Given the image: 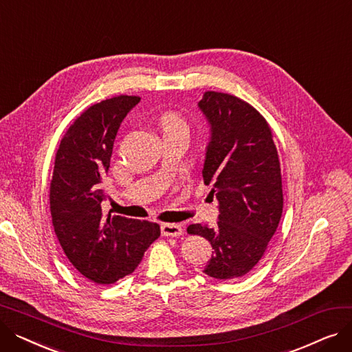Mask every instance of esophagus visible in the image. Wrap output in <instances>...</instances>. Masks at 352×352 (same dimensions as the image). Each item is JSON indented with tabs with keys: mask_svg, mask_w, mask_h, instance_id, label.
<instances>
[{
	"mask_svg": "<svg viewBox=\"0 0 352 352\" xmlns=\"http://www.w3.org/2000/svg\"><path fill=\"white\" fill-rule=\"evenodd\" d=\"M161 234L165 236H179L184 234V230L178 224H162Z\"/></svg>",
	"mask_w": 352,
	"mask_h": 352,
	"instance_id": "esophagus-1",
	"label": "esophagus"
}]
</instances>
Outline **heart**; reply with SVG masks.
Here are the masks:
<instances>
[{
	"label": "heart",
	"instance_id": "1",
	"mask_svg": "<svg viewBox=\"0 0 352 352\" xmlns=\"http://www.w3.org/2000/svg\"><path fill=\"white\" fill-rule=\"evenodd\" d=\"M161 124L164 129H170V128H187L186 122H184L177 114L174 113H166L161 118Z\"/></svg>",
	"mask_w": 352,
	"mask_h": 352
}]
</instances>
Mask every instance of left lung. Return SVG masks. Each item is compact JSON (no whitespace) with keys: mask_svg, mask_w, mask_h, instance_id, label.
<instances>
[{"mask_svg":"<svg viewBox=\"0 0 352 352\" xmlns=\"http://www.w3.org/2000/svg\"><path fill=\"white\" fill-rule=\"evenodd\" d=\"M198 108L211 131L202 177L212 187L219 215L214 228L192 224L187 231L212 245L207 275L239 278L261 260L280 224L284 198L278 153L265 118L248 102L207 91Z\"/></svg>","mask_w":352,"mask_h":352,"instance_id":"1","label":"left lung"}]
</instances>
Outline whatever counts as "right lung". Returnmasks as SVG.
I'll return each instance as SVG.
<instances>
[{"label":"right lung","mask_w":352,"mask_h":352,"mask_svg":"<svg viewBox=\"0 0 352 352\" xmlns=\"http://www.w3.org/2000/svg\"><path fill=\"white\" fill-rule=\"evenodd\" d=\"M140 97L120 96L91 105L61 140L50 188L55 235L68 261L97 284H114L131 274L160 226L102 211L101 182L121 122Z\"/></svg>","instance_id":"obj_1"}]
</instances>
